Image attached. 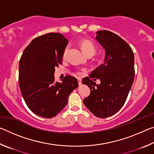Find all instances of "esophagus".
I'll use <instances>...</instances> for the list:
<instances>
[{"label": "esophagus", "mask_w": 154, "mask_h": 154, "mask_svg": "<svg viewBox=\"0 0 154 154\" xmlns=\"http://www.w3.org/2000/svg\"><path fill=\"white\" fill-rule=\"evenodd\" d=\"M77 80H78V83H79V85H82V79H81V78H78Z\"/></svg>", "instance_id": "esophagus-1"}]
</instances>
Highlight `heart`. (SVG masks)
Segmentation results:
<instances>
[{"label": "heart", "mask_w": 154, "mask_h": 154, "mask_svg": "<svg viewBox=\"0 0 154 154\" xmlns=\"http://www.w3.org/2000/svg\"><path fill=\"white\" fill-rule=\"evenodd\" d=\"M80 45H81V48H82L83 51L84 52V54L85 55L88 56L89 55V54H94L95 52H96V47L95 45H94L93 43L91 42L90 41H88V40H83L81 41L80 43ZM68 49L69 48H66V49H64V53H63V57H66V54H67V52H68Z\"/></svg>", "instance_id": "heart-1"}]
</instances>
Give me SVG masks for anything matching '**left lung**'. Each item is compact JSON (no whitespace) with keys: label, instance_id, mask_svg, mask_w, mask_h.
<instances>
[{"label":"left lung","instance_id":"8db88e82","mask_svg":"<svg viewBox=\"0 0 154 154\" xmlns=\"http://www.w3.org/2000/svg\"><path fill=\"white\" fill-rule=\"evenodd\" d=\"M96 34L105 56L103 63L82 79L90 89L83 102L94 116L106 118L119 111L126 102L134 78V57L130 45L116 34L107 30ZM94 78L100 79V85L93 82Z\"/></svg>","mask_w":154,"mask_h":154}]
</instances>
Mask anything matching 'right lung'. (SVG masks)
Instances as JSON below:
<instances>
[{
  "instance_id": "right-lung-1",
  "label": "right lung",
  "mask_w": 154,
  "mask_h": 154,
  "mask_svg": "<svg viewBox=\"0 0 154 154\" xmlns=\"http://www.w3.org/2000/svg\"><path fill=\"white\" fill-rule=\"evenodd\" d=\"M68 43L60 33L45 34L31 41L20 58L21 92L30 111L40 117H55L79 85L76 78L69 75L60 83L55 82V67L62 64Z\"/></svg>"
}]
</instances>
